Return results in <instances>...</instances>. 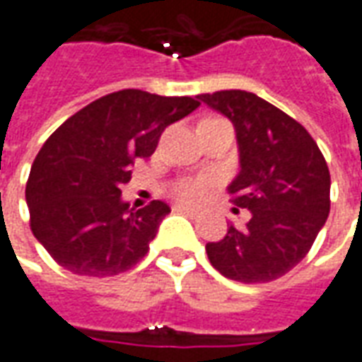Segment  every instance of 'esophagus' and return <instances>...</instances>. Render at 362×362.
Masks as SVG:
<instances>
[{
  "label": "esophagus",
  "mask_w": 362,
  "mask_h": 362,
  "mask_svg": "<svg viewBox=\"0 0 362 362\" xmlns=\"http://www.w3.org/2000/svg\"><path fill=\"white\" fill-rule=\"evenodd\" d=\"M173 209H175V211H179V213H189V214L199 213V211H197V206L189 205V203H175V205H173Z\"/></svg>",
  "instance_id": "34e87169"
}]
</instances>
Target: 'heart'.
I'll list each match as a JSON object with an SVG mask.
<instances>
[{
    "instance_id": "obj_1",
    "label": "heart",
    "mask_w": 362,
    "mask_h": 362,
    "mask_svg": "<svg viewBox=\"0 0 362 362\" xmlns=\"http://www.w3.org/2000/svg\"><path fill=\"white\" fill-rule=\"evenodd\" d=\"M206 191V181L205 179H183L173 185V193L181 199L187 201H195L205 195Z\"/></svg>"
}]
</instances>
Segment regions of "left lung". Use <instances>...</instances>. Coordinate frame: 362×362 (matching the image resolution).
Masks as SVG:
<instances>
[{"label":"left lung","mask_w":362,"mask_h":362,"mask_svg":"<svg viewBox=\"0 0 362 362\" xmlns=\"http://www.w3.org/2000/svg\"><path fill=\"white\" fill-rule=\"evenodd\" d=\"M197 98L233 122L240 171L228 191L234 205L250 211L246 226L230 224L223 240L206 243V256L224 278L278 280L305 258L327 221L325 157L300 122L252 92Z\"/></svg>","instance_id":"left-lung-1"}]
</instances>
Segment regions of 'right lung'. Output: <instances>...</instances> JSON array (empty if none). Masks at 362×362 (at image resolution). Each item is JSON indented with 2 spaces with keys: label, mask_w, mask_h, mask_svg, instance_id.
I'll use <instances>...</instances> for the list:
<instances>
[{
  "label": "right lung",
  "mask_w": 362,
  "mask_h": 362,
  "mask_svg": "<svg viewBox=\"0 0 362 362\" xmlns=\"http://www.w3.org/2000/svg\"><path fill=\"white\" fill-rule=\"evenodd\" d=\"M199 106L189 96L119 90L102 96L54 129L35 157L25 201L31 230L54 262L78 276L106 278L136 266L171 209H132L119 187L149 157L161 132Z\"/></svg>",
  "instance_id": "obj_1"
}]
</instances>
